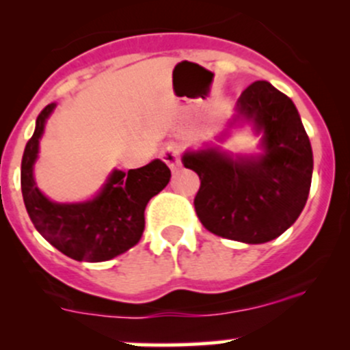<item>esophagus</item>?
Wrapping results in <instances>:
<instances>
[{
	"label": "esophagus",
	"mask_w": 350,
	"mask_h": 350,
	"mask_svg": "<svg viewBox=\"0 0 350 350\" xmlns=\"http://www.w3.org/2000/svg\"><path fill=\"white\" fill-rule=\"evenodd\" d=\"M161 155H162V161H164L172 171H176V169L179 167V164H181V149H179L176 144H171V146L165 147Z\"/></svg>",
	"instance_id": "esophagus-1"
}]
</instances>
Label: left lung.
Returning <instances> with one entry per match:
<instances>
[{
    "label": "left lung",
    "instance_id": "left-lung-1",
    "mask_svg": "<svg viewBox=\"0 0 350 350\" xmlns=\"http://www.w3.org/2000/svg\"><path fill=\"white\" fill-rule=\"evenodd\" d=\"M237 113L262 132L266 149L256 159H232L215 149L183 155L200 176L195 210L218 237L264 243L280 237L308 200L313 172L310 139L293 101L267 81L241 94Z\"/></svg>",
    "mask_w": 350,
    "mask_h": 350
}]
</instances>
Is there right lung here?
I'll use <instances>...</instances> for the list:
<instances>
[{
	"mask_svg": "<svg viewBox=\"0 0 350 350\" xmlns=\"http://www.w3.org/2000/svg\"><path fill=\"white\" fill-rule=\"evenodd\" d=\"M55 108L47 105L37 116L22 159L25 208L38 234L74 260L103 262L135 245L146 227L147 203L167 186L171 171L162 161L129 172L113 171L103 191L86 203L61 204L47 200L33 181V162L45 120Z\"/></svg>",
	"mask_w": 350,
	"mask_h": 350,
	"instance_id": "1",
	"label": "right lung"
}]
</instances>
